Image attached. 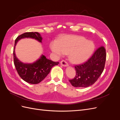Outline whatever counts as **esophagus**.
Masks as SVG:
<instances>
[{"label":"esophagus","mask_w":120,"mask_h":120,"mask_svg":"<svg viewBox=\"0 0 120 120\" xmlns=\"http://www.w3.org/2000/svg\"><path fill=\"white\" fill-rule=\"evenodd\" d=\"M60 64L63 67H68V63L64 60H63L60 61Z\"/></svg>","instance_id":"obj_1"}]
</instances>
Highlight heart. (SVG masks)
Masks as SVG:
<instances>
[{
  "label": "heart",
  "instance_id": "b5f03b06",
  "mask_svg": "<svg viewBox=\"0 0 120 120\" xmlns=\"http://www.w3.org/2000/svg\"><path fill=\"white\" fill-rule=\"evenodd\" d=\"M52 51L59 56L69 54L71 62H84L91 56L95 46L94 43L85 38L78 35H67L59 41H53L50 45Z\"/></svg>",
  "mask_w": 120,
  "mask_h": 120
}]
</instances>
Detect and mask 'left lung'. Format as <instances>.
<instances>
[{
	"mask_svg": "<svg viewBox=\"0 0 120 120\" xmlns=\"http://www.w3.org/2000/svg\"><path fill=\"white\" fill-rule=\"evenodd\" d=\"M106 59V49L101 46L86 63L75 66V77L69 80L71 85L76 88H86L93 85L102 74Z\"/></svg>",
	"mask_w": 120,
	"mask_h": 120,
	"instance_id": "8db88e82",
	"label": "left lung"
}]
</instances>
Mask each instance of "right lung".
<instances>
[{
    "label": "right lung",
    "instance_id": "1",
    "mask_svg": "<svg viewBox=\"0 0 120 120\" xmlns=\"http://www.w3.org/2000/svg\"><path fill=\"white\" fill-rule=\"evenodd\" d=\"M24 38H31L41 42L42 38L38 32H25L19 36L15 41L13 49L14 64L20 78L25 82L31 84H37L45 79L49 73L51 68L59 64L46 59L42 55L38 60L31 64H25L17 59L15 53V47L20 39Z\"/></svg>",
    "mask_w": 120,
    "mask_h": 120
}]
</instances>
